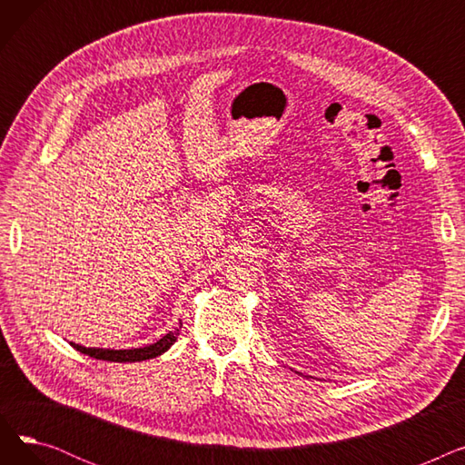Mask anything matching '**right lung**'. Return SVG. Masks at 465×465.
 <instances>
[{"instance_id":"right-lung-1","label":"right lung","mask_w":465,"mask_h":465,"mask_svg":"<svg viewBox=\"0 0 465 465\" xmlns=\"http://www.w3.org/2000/svg\"><path fill=\"white\" fill-rule=\"evenodd\" d=\"M179 335V328H175V331H169L165 333L160 341L156 343L149 345V347H143V349H128V351H113V349H86L81 345L71 343L73 349H77L83 354H88L90 358L95 360H107V361H143V360H151L156 358L160 354H163L171 345L177 341Z\"/></svg>"}]
</instances>
